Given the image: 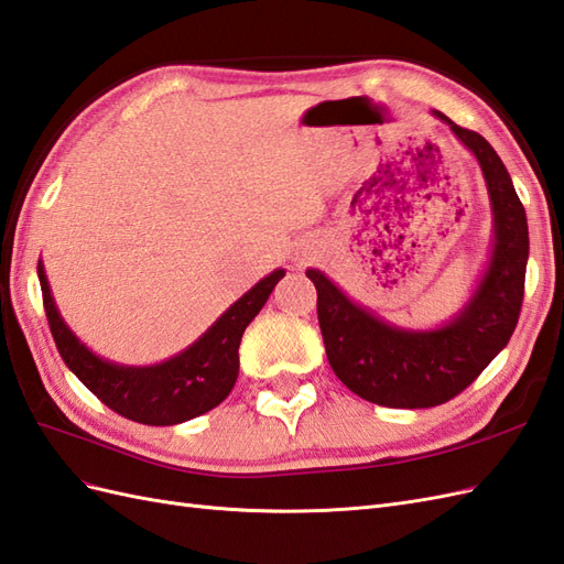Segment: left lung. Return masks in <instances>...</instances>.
<instances>
[{
    "mask_svg": "<svg viewBox=\"0 0 564 564\" xmlns=\"http://www.w3.org/2000/svg\"><path fill=\"white\" fill-rule=\"evenodd\" d=\"M433 117L476 156L494 212V248L467 305L438 328H400L357 305L324 271L307 269L330 369L355 395L383 408H436L465 391L508 345L524 300L529 226L510 173L486 138L441 111Z\"/></svg>",
    "mask_w": 564,
    "mask_h": 564,
    "instance_id": "left-lung-1",
    "label": "left lung"
}]
</instances>
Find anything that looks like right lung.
Here are the masks:
<instances>
[{
    "label": "right lung",
    "instance_id": "obj_1",
    "mask_svg": "<svg viewBox=\"0 0 564 564\" xmlns=\"http://www.w3.org/2000/svg\"><path fill=\"white\" fill-rule=\"evenodd\" d=\"M283 276V269L271 271L269 276L238 297L183 352L159 365L128 367L95 355L66 326L52 297L45 267L37 262V279L42 300H45L47 322L66 367L107 408L119 412L126 420L148 426H173L195 420V416L214 410L228 398L238 379V348L245 328L264 307L271 291Z\"/></svg>",
    "mask_w": 564,
    "mask_h": 564
}]
</instances>
